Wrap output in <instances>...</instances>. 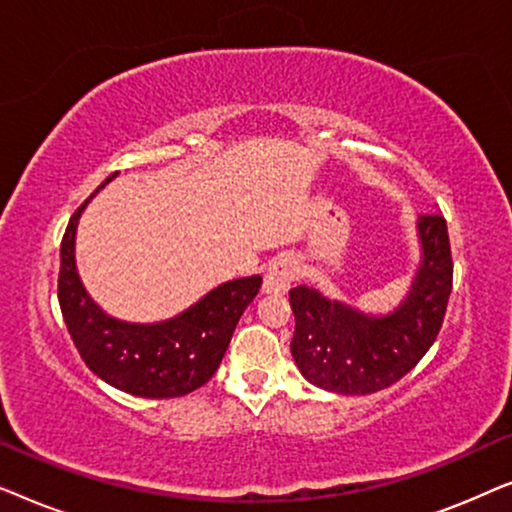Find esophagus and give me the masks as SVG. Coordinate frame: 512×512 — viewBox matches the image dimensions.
Returning a JSON list of instances; mask_svg holds the SVG:
<instances>
[{
	"label": "esophagus",
	"instance_id": "esophagus-1",
	"mask_svg": "<svg viewBox=\"0 0 512 512\" xmlns=\"http://www.w3.org/2000/svg\"><path fill=\"white\" fill-rule=\"evenodd\" d=\"M296 275H298L296 261H291V258H277V261H272L270 268L265 270L263 291L275 293V296L286 293L291 289V284L296 282Z\"/></svg>",
	"mask_w": 512,
	"mask_h": 512
}]
</instances>
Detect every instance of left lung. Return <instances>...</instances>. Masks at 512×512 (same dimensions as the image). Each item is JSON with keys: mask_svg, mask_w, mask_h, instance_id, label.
<instances>
[{"mask_svg": "<svg viewBox=\"0 0 512 512\" xmlns=\"http://www.w3.org/2000/svg\"><path fill=\"white\" fill-rule=\"evenodd\" d=\"M417 230L422 263L415 282L408 298L384 317L328 300L307 286L289 291L296 314L291 354L314 387L345 396L387 389L436 342L452 293L450 237L438 212L419 216Z\"/></svg>", "mask_w": 512, "mask_h": 512, "instance_id": "left-lung-1", "label": "left lung"}]
</instances>
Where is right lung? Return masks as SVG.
Segmentation results:
<instances>
[{
	"label": "right lung",
	"mask_w": 512,
	"mask_h": 512,
	"mask_svg": "<svg viewBox=\"0 0 512 512\" xmlns=\"http://www.w3.org/2000/svg\"><path fill=\"white\" fill-rule=\"evenodd\" d=\"M88 200L67 223L58 277L60 310L81 359L100 380L125 394L142 398L191 394L212 380L237 321L256 298L263 279L254 275L216 286L179 317L160 324H128L109 317L83 289L74 261L76 226Z\"/></svg>",
	"instance_id": "1"
}]
</instances>
